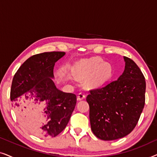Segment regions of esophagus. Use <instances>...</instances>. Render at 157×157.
Segmentation results:
<instances>
[{
  "instance_id": "obj_1",
  "label": "esophagus",
  "mask_w": 157,
  "mask_h": 157,
  "mask_svg": "<svg viewBox=\"0 0 157 157\" xmlns=\"http://www.w3.org/2000/svg\"><path fill=\"white\" fill-rule=\"evenodd\" d=\"M86 97L85 94L83 93H79L78 94V96H77V99H78V101H81L83 99H84Z\"/></svg>"
}]
</instances>
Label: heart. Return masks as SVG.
Listing matches in <instances>:
<instances>
[{"instance_id":"obj_1","label":"heart","mask_w":157,"mask_h":157,"mask_svg":"<svg viewBox=\"0 0 157 157\" xmlns=\"http://www.w3.org/2000/svg\"><path fill=\"white\" fill-rule=\"evenodd\" d=\"M74 74L78 80L86 78L85 86L89 89H98L110 80L113 68L110 63L98 57L82 59L74 65Z\"/></svg>"}]
</instances>
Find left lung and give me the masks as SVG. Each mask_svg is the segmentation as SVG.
I'll list each match as a JSON object with an SVG mask.
<instances>
[{
    "label": "left lung",
    "instance_id": "1",
    "mask_svg": "<svg viewBox=\"0 0 157 157\" xmlns=\"http://www.w3.org/2000/svg\"><path fill=\"white\" fill-rule=\"evenodd\" d=\"M125 68L117 81L87 96L91 128L104 141L121 139L137 124L145 104L146 81L134 61L124 56Z\"/></svg>",
    "mask_w": 157,
    "mask_h": 157
}]
</instances>
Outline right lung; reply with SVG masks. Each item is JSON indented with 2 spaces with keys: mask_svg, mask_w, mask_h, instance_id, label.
Returning a JSON list of instances; mask_svg holds the SVG:
<instances>
[{
  "mask_svg": "<svg viewBox=\"0 0 157 157\" xmlns=\"http://www.w3.org/2000/svg\"><path fill=\"white\" fill-rule=\"evenodd\" d=\"M65 55L59 51L34 55L13 79L10 100L19 120L44 138L56 136L66 128L76 104V96L57 89L53 81L56 62Z\"/></svg>",
  "mask_w": 157,
  "mask_h": 157,
  "instance_id": "right-lung-1",
  "label": "right lung"
}]
</instances>
